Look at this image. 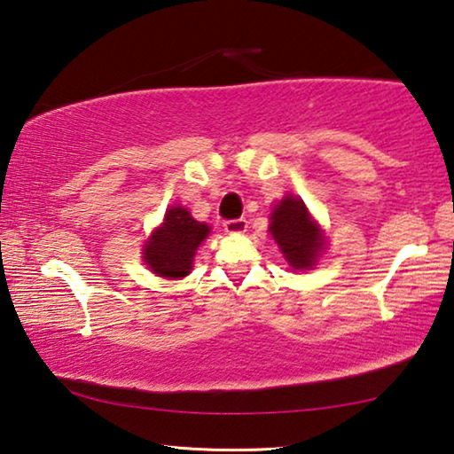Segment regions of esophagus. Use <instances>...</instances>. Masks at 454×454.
Wrapping results in <instances>:
<instances>
[{"label":"esophagus","instance_id":"esophagus-1","mask_svg":"<svg viewBox=\"0 0 454 454\" xmlns=\"http://www.w3.org/2000/svg\"><path fill=\"white\" fill-rule=\"evenodd\" d=\"M225 231L231 235H239L247 231V219H229L225 221Z\"/></svg>","mask_w":454,"mask_h":454}]
</instances>
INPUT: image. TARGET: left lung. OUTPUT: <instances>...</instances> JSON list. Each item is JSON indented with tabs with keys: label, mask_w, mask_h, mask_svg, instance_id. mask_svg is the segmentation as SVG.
<instances>
[{
	"label": "left lung",
	"mask_w": 454,
	"mask_h": 454,
	"mask_svg": "<svg viewBox=\"0 0 454 454\" xmlns=\"http://www.w3.org/2000/svg\"><path fill=\"white\" fill-rule=\"evenodd\" d=\"M269 231H271L275 243L279 245L287 263L301 271L313 269L325 249L321 227L309 215L305 203L295 195L283 197L273 207Z\"/></svg>",
	"instance_id": "left-lung-1"
}]
</instances>
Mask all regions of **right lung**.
Masks as SVG:
<instances>
[{
  "instance_id": "1",
  "label": "right lung",
  "mask_w": 454,
  "mask_h": 454,
  "mask_svg": "<svg viewBox=\"0 0 454 454\" xmlns=\"http://www.w3.org/2000/svg\"><path fill=\"white\" fill-rule=\"evenodd\" d=\"M211 229L207 223L195 221L185 207L167 209L163 223L143 245V261L157 277L179 279L193 269V257Z\"/></svg>"
}]
</instances>
